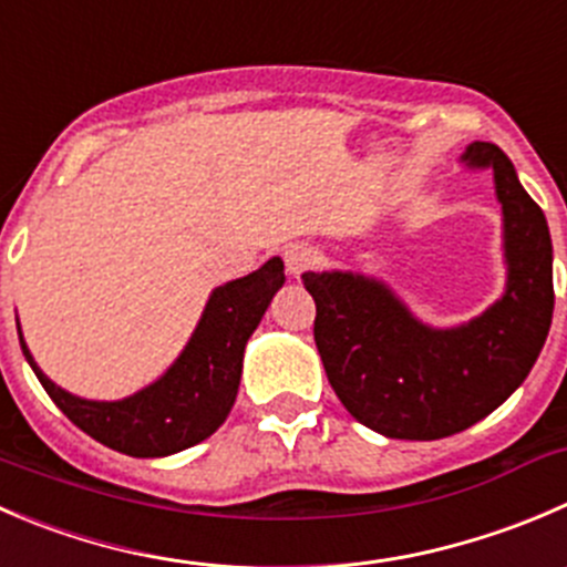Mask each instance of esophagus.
Here are the masks:
<instances>
[{"label":"esophagus","mask_w":567,"mask_h":567,"mask_svg":"<svg viewBox=\"0 0 567 567\" xmlns=\"http://www.w3.org/2000/svg\"><path fill=\"white\" fill-rule=\"evenodd\" d=\"M282 257H285V268H288V274L299 277V274H305L307 268L316 266L318 251L312 249L310 244H290L285 246Z\"/></svg>","instance_id":"34e87169"}]
</instances>
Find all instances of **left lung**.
Wrapping results in <instances>:
<instances>
[{
	"mask_svg": "<svg viewBox=\"0 0 567 567\" xmlns=\"http://www.w3.org/2000/svg\"><path fill=\"white\" fill-rule=\"evenodd\" d=\"M468 168H491L502 205L507 285L460 327H430L377 277L307 271L316 346L346 410L384 437L437 441L491 415L520 388L554 312L551 235L498 146H465Z\"/></svg>",
	"mask_w": 567,
	"mask_h": 567,
	"instance_id": "1",
	"label": "left lung"
}]
</instances>
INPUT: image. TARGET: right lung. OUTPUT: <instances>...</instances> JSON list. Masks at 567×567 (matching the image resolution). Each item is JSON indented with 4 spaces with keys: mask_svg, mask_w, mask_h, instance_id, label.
Instances as JSON below:
<instances>
[{
    "mask_svg": "<svg viewBox=\"0 0 567 567\" xmlns=\"http://www.w3.org/2000/svg\"><path fill=\"white\" fill-rule=\"evenodd\" d=\"M282 285L285 262L271 257L257 271L213 290L183 354L163 377L118 401L80 399L54 384L27 349L19 321L16 327L38 382L74 426L130 457H168L202 443L227 421L246 343Z\"/></svg>",
    "mask_w": 567,
    "mask_h": 567,
    "instance_id": "1",
    "label": "right lung"
}]
</instances>
